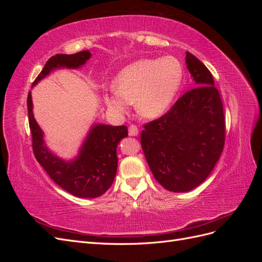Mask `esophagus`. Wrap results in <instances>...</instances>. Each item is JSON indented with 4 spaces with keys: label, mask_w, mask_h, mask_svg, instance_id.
<instances>
[{
    "label": "esophagus",
    "mask_w": 262,
    "mask_h": 262,
    "mask_svg": "<svg viewBox=\"0 0 262 262\" xmlns=\"http://www.w3.org/2000/svg\"><path fill=\"white\" fill-rule=\"evenodd\" d=\"M138 134H139L138 126H137L136 124H131V125L129 126V136L136 137V136H138Z\"/></svg>",
    "instance_id": "34e87169"
}]
</instances>
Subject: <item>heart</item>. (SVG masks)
<instances>
[{
  "instance_id": "heart-1",
  "label": "heart",
  "mask_w": 262,
  "mask_h": 262,
  "mask_svg": "<svg viewBox=\"0 0 262 262\" xmlns=\"http://www.w3.org/2000/svg\"><path fill=\"white\" fill-rule=\"evenodd\" d=\"M181 80L182 68L173 57L141 59L119 72L114 81L115 91L106 97V104L121 114L136 101L141 116L156 118L170 106Z\"/></svg>"
}]
</instances>
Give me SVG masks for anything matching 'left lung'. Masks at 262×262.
<instances>
[{"instance_id": "left-lung-1", "label": "left lung", "mask_w": 262, "mask_h": 262, "mask_svg": "<svg viewBox=\"0 0 262 262\" xmlns=\"http://www.w3.org/2000/svg\"><path fill=\"white\" fill-rule=\"evenodd\" d=\"M193 86L161 118L144 124L141 145L155 179L172 192H187L208 178L223 152L225 119L213 75L187 51Z\"/></svg>"}]
</instances>
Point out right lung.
Segmentation results:
<instances>
[{
    "label": "right lung",
    "instance_id": "right-lung-1",
    "mask_svg": "<svg viewBox=\"0 0 262 262\" xmlns=\"http://www.w3.org/2000/svg\"><path fill=\"white\" fill-rule=\"evenodd\" d=\"M90 58L89 50L74 54H55L47 61L33 85L48 75L53 69L62 67L76 69ZM27 109L33 152L50 178L66 191L78 198H97L104 194L115 180L118 166L117 146L119 141L128 137V128L125 125H94L78 156L74 161L66 162L54 156L45 145L43 132L33 115L30 92L27 97Z\"/></svg>",
    "mask_w": 262,
    "mask_h": 262
}]
</instances>
